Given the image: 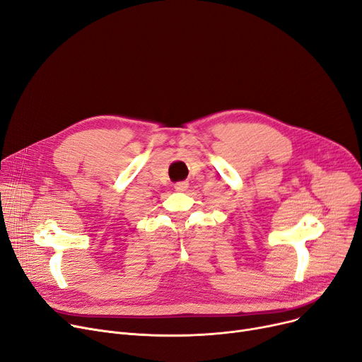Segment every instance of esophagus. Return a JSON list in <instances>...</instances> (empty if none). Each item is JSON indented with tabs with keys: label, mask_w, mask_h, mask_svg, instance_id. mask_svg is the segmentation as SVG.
I'll use <instances>...</instances> for the list:
<instances>
[{
	"label": "esophagus",
	"mask_w": 362,
	"mask_h": 362,
	"mask_svg": "<svg viewBox=\"0 0 362 362\" xmlns=\"http://www.w3.org/2000/svg\"><path fill=\"white\" fill-rule=\"evenodd\" d=\"M187 187H189V183H187V182H177V183L175 185V189H176L177 192H185Z\"/></svg>",
	"instance_id": "esophagus-1"
}]
</instances>
